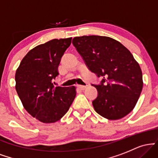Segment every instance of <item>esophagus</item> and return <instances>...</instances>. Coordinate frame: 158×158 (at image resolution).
Instances as JSON below:
<instances>
[{
  "instance_id": "1",
  "label": "esophagus",
  "mask_w": 158,
  "mask_h": 158,
  "mask_svg": "<svg viewBox=\"0 0 158 158\" xmlns=\"http://www.w3.org/2000/svg\"><path fill=\"white\" fill-rule=\"evenodd\" d=\"M77 87H78V88H79V89H80V90H85V88H86V86H85V85H77Z\"/></svg>"
}]
</instances>
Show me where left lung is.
<instances>
[{"label": "left lung", "instance_id": "8db88e82", "mask_svg": "<svg viewBox=\"0 0 158 158\" xmlns=\"http://www.w3.org/2000/svg\"><path fill=\"white\" fill-rule=\"evenodd\" d=\"M85 64L100 84L94 85L98 96L92 102L96 112L116 120L134 109L143 89L140 67L131 52L119 41L99 35H83L72 41Z\"/></svg>", "mask_w": 158, "mask_h": 158}]
</instances>
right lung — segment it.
Listing matches in <instances>:
<instances>
[{
    "instance_id": "1",
    "label": "right lung",
    "mask_w": 158,
    "mask_h": 158,
    "mask_svg": "<svg viewBox=\"0 0 158 158\" xmlns=\"http://www.w3.org/2000/svg\"><path fill=\"white\" fill-rule=\"evenodd\" d=\"M72 38L52 39L30 50L15 73V89L23 108L44 123L59 120L76 97V87H54L58 67Z\"/></svg>"
}]
</instances>
